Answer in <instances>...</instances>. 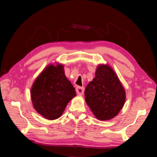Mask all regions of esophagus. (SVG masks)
Here are the masks:
<instances>
[{
    "label": "esophagus",
    "instance_id": "1",
    "mask_svg": "<svg viewBox=\"0 0 157 157\" xmlns=\"http://www.w3.org/2000/svg\"><path fill=\"white\" fill-rule=\"evenodd\" d=\"M84 88L83 87V86H78L76 87V92L79 96L82 95V94H84Z\"/></svg>",
    "mask_w": 157,
    "mask_h": 157
}]
</instances>
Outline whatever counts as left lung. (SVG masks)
Listing matches in <instances>:
<instances>
[{
    "instance_id": "8db88e82",
    "label": "left lung",
    "mask_w": 157,
    "mask_h": 157,
    "mask_svg": "<svg viewBox=\"0 0 157 157\" xmlns=\"http://www.w3.org/2000/svg\"><path fill=\"white\" fill-rule=\"evenodd\" d=\"M95 78L84 91L85 101L99 120H110L119 114L126 101V92L109 65L97 67Z\"/></svg>"
}]
</instances>
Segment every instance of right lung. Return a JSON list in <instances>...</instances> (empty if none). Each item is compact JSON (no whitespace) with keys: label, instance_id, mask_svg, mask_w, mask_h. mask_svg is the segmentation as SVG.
<instances>
[{"label":"right lung","instance_id":"right-lung-1","mask_svg":"<svg viewBox=\"0 0 157 157\" xmlns=\"http://www.w3.org/2000/svg\"><path fill=\"white\" fill-rule=\"evenodd\" d=\"M76 96L66 78L62 64H50L39 75L31 89L33 108L42 116L54 120L60 117L69 101Z\"/></svg>","mask_w":157,"mask_h":157}]
</instances>
